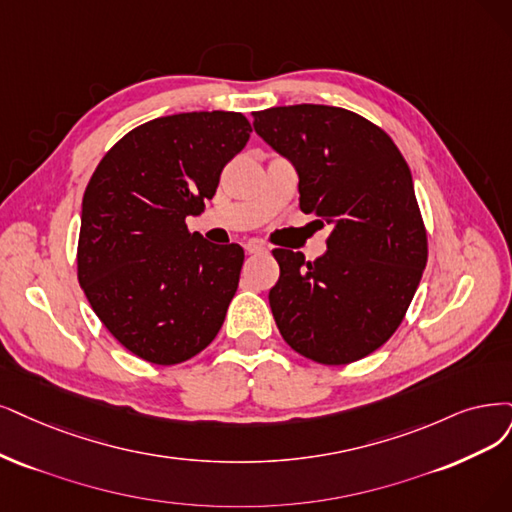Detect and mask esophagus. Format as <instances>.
I'll use <instances>...</instances> for the list:
<instances>
[{"label":"esophagus","instance_id":"34e87169","mask_svg":"<svg viewBox=\"0 0 512 512\" xmlns=\"http://www.w3.org/2000/svg\"><path fill=\"white\" fill-rule=\"evenodd\" d=\"M244 251H246V253H251V255H255V253H266L268 249H266V244L259 242V240H249V242L244 244Z\"/></svg>","mask_w":512,"mask_h":512}]
</instances>
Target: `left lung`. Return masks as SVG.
Instances as JSON below:
<instances>
[{
	"mask_svg": "<svg viewBox=\"0 0 512 512\" xmlns=\"http://www.w3.org/2000/svg\"><path fill=\"white\" fill-rule=\"evenodd\" d=\"M253 118L257 135L295 166L301 211L333 227L314 261L272 251L278 331L310 361L354 363L399 329L426 268L411 170L382 128L342 107L304 103Z\"/></svg>",
	"mask_w": 512,
	"mask_h": 512,
	"instance_id": "left-lung-1",
	"label": "left lung"
}]
</instances>
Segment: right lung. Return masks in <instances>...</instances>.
Here are the masks:
<instances>
[{"mask_svg":"<svg viewBox=\"0 0 512 512\" xmlns=\"http://www.w3.org/2000/svg\"><path fill=\"white\" fill-rule=\"evenodd\" d=\"M251 137L236 111H192L130 130L94 170L82 200L78 280L118 342L177 365L219 333L244 251L189 234L223 166Z\"/></svg>","mask_w":512,"mask_h":512,"instance_id":"obj_1","label":"right lung"}]
</instances>
